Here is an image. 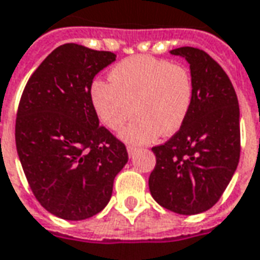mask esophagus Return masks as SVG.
Wrapping results in <instances>:
<instances>
[{
  "label": "esophagus",
  "mask_w": 260,
  "mask_h": 260,
  "mask_svg": "<svg viewBox=\"0 0 260 260\" xmlns=\"http://www.w3.org/2000/svg\"><path fill=\"white\" fill-rule=\"evenodd\" d=\"M126 150H128V154L134 155L136 151V147L135 146H128V147H126Z\"/></svg>",
  "instance_id": "obj_1"
}]
</instances>
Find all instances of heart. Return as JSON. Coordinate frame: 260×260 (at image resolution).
I'll return each instance as SVG.
<instances>
[{"instance_id": "b5f03b06", "label": "heart", "mask_w": 260, "mask_h": 260, "mask_svg": "<svg viewBox=\"0 0 260 260\" xmlns=\"http://www.w3.org/2000/svg\"><path fill=\"white\" fill-rule=\"evenodd\" d=\"M109 82L93 81L89 98L101 122L134 145L151 143L161 134L178 132L193 103V81L186 67L151 56H134L117 63Z\"/></svg>"}]
</instances>
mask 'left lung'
<instances>
[{"label":"left lung","mask_w":260,"mask_h":260,"mask_svg":"<svg viewBox=\"0 0 260 260\" xmlns=\"http://www.w3.org/2000/svg\"><path fill=\"white\" fill-rule=\"evenodd\" d=\"M190 64L193 103L182 128L153 147L149 178L153 199L180 215H196L218 203L240 159V107L222 67L199 48L171 51Z\"/></svg>","instance_id":"8db88e82"}]
</instances>
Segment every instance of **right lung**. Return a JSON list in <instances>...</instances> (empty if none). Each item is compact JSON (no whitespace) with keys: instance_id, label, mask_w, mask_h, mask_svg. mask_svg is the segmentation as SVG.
I'll use <instances>...</instances> for the list:
<instances>
[{"instance_id":"add662e5","label":"right lung","mask_w":260,"mask_h":260,"mask_svg":"<svg viewBox=\"0 0 260 260\" xmlns=\"http://www.w3.org/2000/svg\"><path fill=\"white\" fill-rule=\"evenodd\" d=\"M113 52L64 44L28 78L15 126L16 150L32 193L48 212L84 220L109 204L128 162L122 142L99 125L89 89Z\"/></svg>"}]
</instances>
